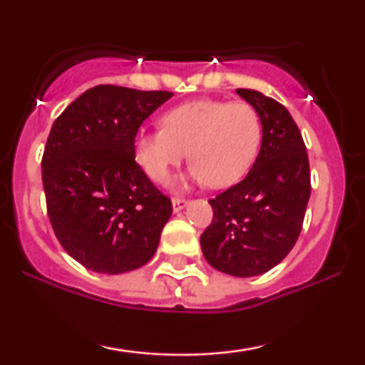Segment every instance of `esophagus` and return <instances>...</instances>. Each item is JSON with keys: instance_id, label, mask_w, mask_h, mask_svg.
Here are the masks:
<instances>
[{"instance_id": "esophagus-1", "label": "esophagus", "mask_w": 365, "mask_h": 365, "mask_svg": "<svg viewBox=\"0 0 365 365\" xmlns=\"http://www.w3.org/2000/svg\"><path fill=\"white\" fill-rule=\"evenodd\" d=\"M189 204L187 199H182V197H173V209L174 212L181 211V209H184Z\"/></svg>"}]
</instances>
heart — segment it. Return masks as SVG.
<instances>
[{
	"label": "heart",
	"instance_id": "1",
	"mask_svg": "<svg viewBox=\"0 0 365 365\" xmlns=\"http://www.w3.org/2000/svg\"><path fill=\"white\" fill-rule=\"evenodd\" d=\"M161 123V128L139 129L134 138L138 164L158 182L182 161L187 149L192 181L231 186L251 169L262 141L261 116L244 101L196 99L169 109Z\"/></svg>",
	"mask_w": 365,
	"mask_h": 365
}]
</instances>
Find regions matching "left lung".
Masks as SVG:
<instances>
[{
  "mask_svg": "<svg viewBox=\"0 0 365 365\" xmlns=\"http://www.w3.org/2000/svg\"><path fill=\"white\" fill-rule=\"evenodd\" d=\"M236 93L261 116V151L241 182L209 199L214 214L201 247L217 271L252 277L277 266L296 244L311 196V169L287 109L254 89Z\"/></svg>",
  "mask_w": 365,
  "mask_h": 365,
  "instance_id": "left-lung-1",
  "label": "left lung"
}]
</instances>
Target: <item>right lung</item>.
Returning <instances> with one entry per match:
<instances>
[{"mask_svg":"<svg viewBox=\"0 0 365 365\" xmlns=\"http://www.w3.org/2000/svg\"><path fill=\"white\" fill-rule=\"evenodd\" d=\"M171 96L99 84L74 99L49 131L41 159L49 222L86 269L123 274L156 252L173 204L134 161V138Z\"/></svg>","mask_w":365,"mask_h":365,"instance_id":"add662e5","label":"right lung"}]
</instances>
